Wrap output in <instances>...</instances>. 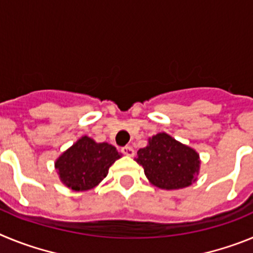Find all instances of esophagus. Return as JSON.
I'll use <instances>...</instances> for the list:
<instances>
[{
	"mask_svg": "<svg viewBox=\"0 0 253 253\" xmlns=\"http://www.w3.org/2000/svg\"><path fill=\"white\" fill-rule=\"evenodd\" d=\"M122 152H123V154L128 156V157H133L134 156V149H133V147H130V146L123 147Z\"/></svg>",
	"mask_w": 253,
	"mask_h": 253,
	"instance_id": "obj_1",
	"label": "esophagus"
}]
</instances>
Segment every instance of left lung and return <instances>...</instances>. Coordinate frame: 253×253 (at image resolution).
<instances>
[{
  "mask_svg": "<svg viewBox=\"0 0 253 253\" xmlns=\"http://www.w3.org/2000/svg\"><path fill=\"white\" fill-rule=\"evenodd\" d=\"M137 154L135 161L144 169L149 182L160 189H184L195 182L199 175L198 152L166 133L149 138L148 146Z\"/></svg>",
  "mask_w": 253,
  "mask_h": 253,
  "instance_id": "8db88e82",
  "label": "left lung"
}]
</instances>
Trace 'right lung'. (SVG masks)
<instances>
[{"mask_svg": "<svg viewBox=\"0 0 253 253\" xmlns=\"http://www.w3.org/2000/svg\"><path fill=\"white\" fill-rule=\"evenodd\" d=\"M122 154L109 143H96L92 138H80L55 161L62 184L75 191L91 190L106 177L110 166Z\"/></svg>", "mask_w": 253, "mask_h": 253, "instance_id": "1", "label": "right lung"}]
</instances>
